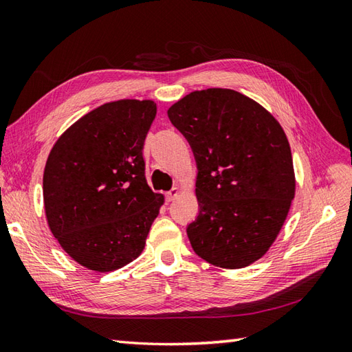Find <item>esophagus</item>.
Wrapping results in <instances>:
<instances>
[{
	"label": "esophagus",
	"mask_w": 352,
	"mask_h": 352,
	"mask_svg": "<svg viewBox=\"0 0 352 352\" xmlns=\"http://www.w3.org/2000/svg\"><path fill=\"white\" fill-rule=\"evenodd\" d=\"M182 189L178 188V186H175V188H172L169 192H166V201H174L178 195H180Z\"/></svg>",
	"instance_id": "34e87169"
}]
</instances>
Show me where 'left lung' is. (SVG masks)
I'll list each match as a JSON object with an SVG mask.
<instances>
[{
    "label": "left lung",
    "mask_w": 352,
    "mask_h": 352,
    "mask_svg": "<svg viewBox=\"0 0 352 352\" xmlns=\"http://www.w3.org/2000/svg\"><path fill=\"white\" fill-rule=\"evenodd\" d=\"M168 116L198 166L199 214L188 227L193 251L223 269L252 265L275 242L295 198L283 126L250 96L221 87L190 92Z\"/></svg>",
    "instance_id": "8db88e82"
}]
</instances>
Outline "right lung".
<instances>
[{"instance_id": "obj_1", "label": "right lung", "mask_w": 352, "mask_h": 352, "mask_svg": "<svg viewBox=\"0 0 352 352\" xmlns=\"http://www.w3.org/2000/svg\"><path fill=\"white\" fill-rule=\"evenodd\" d=\"M153 100L106 102L52 145L43 170L48 227L78 265L111 272L138 258L164 203L145 177Z\"/></svg>"}]
</instances>
